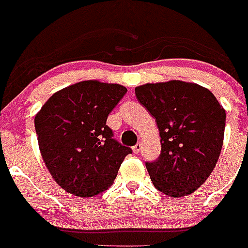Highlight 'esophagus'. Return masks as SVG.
Returning <instances> with one entry per match:
<instances>
[{
    "mask_svg": "<svg viewBox=\"0 0 248 248\" xmlns=\"http://www.w3.org/2000/svg\"><path fill=\"white\" fill-rule=\"evenodd\" d=\"M140 148H142V143H137V144L133 147V153H135V154H138V153L140 152Z\"/></svg>",
    "mask_w": 248,
    "mask_h": 248,
    "instance_id": "34e87169",
    "label": "esophagus"
}]
</instances>
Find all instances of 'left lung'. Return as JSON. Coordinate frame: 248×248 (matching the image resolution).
<instances>
[{"label": "left lung", "instance_id": "left-lung-1", "mask_svg": "<svg viewBox=\"0 0 248 248\" xmlns=\"http://www.w3.org/2000/svg\"><path fill=\"white\" fill-rule=\"evenodd\" d=\"M138 101L155 119L160 156L145 163L153 185L171 197L200 188L218 163L226 112L209 89L169 80L136 88Z\"/></svg>", "mask_w": 248, "mask_h": 248}]
</instances>
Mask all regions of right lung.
I'll list each match as a JSON object with an SVG mask.
<instances>
[{"label":"right lung","instance_id":"1","mask_svg":"<svg viewBox=\"0 0 248 248\" xmlns=\"http://www.w3.org/2000/svg\"><path fill=\"white\" fill-rule=\"evenodd\" d=\"M126 92L124 85L83 80L55 93L35 115L44 163L68 193L93 197L108 189L132 153L106 124Z\"/></svg>","mask_w":248,"mask_h":248}]
</instances>
